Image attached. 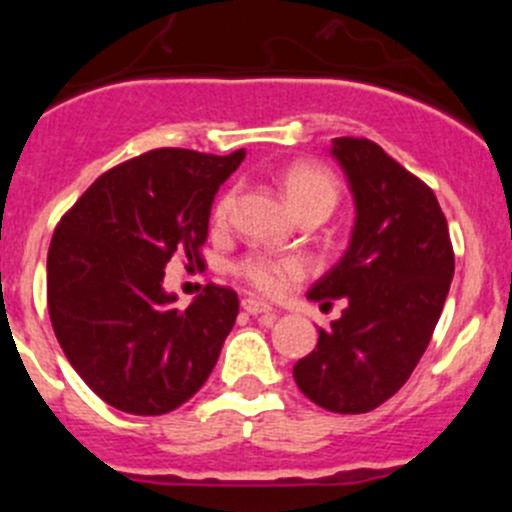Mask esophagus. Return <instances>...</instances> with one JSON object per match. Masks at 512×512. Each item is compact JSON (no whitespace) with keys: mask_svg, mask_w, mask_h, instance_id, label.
Returning a JSON list of instances; mask_svg holds the SVG:
<instances>
[{"mask_svg":"<svg viewBox=\"0 0 512 512\" xmlns=\"http://www.w3.org/2000/svg\"><path fill=\"white\" fill-rule=\"evenodd\" d=\"M242 309H245L247 314H270V317H275V309H272L267 302H260V299L255 297L242 299Z\"/></svg>","mask_w":512,"mask_h":512,"instance_id":"1","label":"esophagus"}]
</instances>
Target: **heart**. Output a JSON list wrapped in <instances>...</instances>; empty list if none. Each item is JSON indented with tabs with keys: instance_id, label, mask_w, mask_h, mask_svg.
I'll return each mask as SVG.
<instances>
[{
	"instance_id": "b5f03b06",
	"label": "heart",
	"mask_w": 512,
	"mask_h": 512,
	"mask_svg": "<svg viewBox=\"0 0 512 512\" xmlns=\"http://www.w3.org/2000/svg\"><path fill=\"white\" fill-rule=\"evenodd\" d=\"M282 185H285V195L297 215L304 213V210H322V213L329 215L337 205V178L317 163H304V160L302 163H292L282 175ZM232 205H235V193L230 190L215 203V225L227 223ZM235 272L257 292L275 297V294L285 292L289 282L304 275V262L297 260V257H272L265 255V252H250V255L237 262Z\"/></svg>"
}]
</instances>
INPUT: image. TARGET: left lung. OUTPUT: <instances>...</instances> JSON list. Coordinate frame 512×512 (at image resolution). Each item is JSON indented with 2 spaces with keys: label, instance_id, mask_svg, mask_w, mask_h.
Here are the masks:
<instances>
[{
  "label": "left lung",
  "instance_id": "obj_1",
  "mask_svg": "<svg viewBox=\"0 0 512 512\" xmlns=\"http://www.w3.org/2000/svg\"><path fill=\"white\" fill-rule=\"evenodd\" d=\"M332 156L354 195L356 220L342 260L307 297L342 319L319 329L294 364L299 391L334 414H366L409 381L426 352L453 280V247L436 195L366 138H334Z\"/></svg>",
  "mask_w": 512,
  "mask_h": 512
}]
</instances>
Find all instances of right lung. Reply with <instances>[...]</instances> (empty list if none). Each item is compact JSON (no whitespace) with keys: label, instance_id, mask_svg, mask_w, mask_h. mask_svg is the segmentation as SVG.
<instances>
[{"label":"right lung","instance_id":"1","mask_svg":"<svg viewBox=\"0 0 512 512\" xmlns=\"http://www.w3.org/2000/svg\"><path fill=\"white\" fill-rule=\"evenodd\" d=\"M242 158V148H156L96 178L56 225L46 257L51 327L76 374L113 409L168 414L213 371L237 294L205 285L183 312L163 277L175 252L200 262L215 193Z\"/></svg>","mask_w":512,"mask_h":512}]
</instances>
